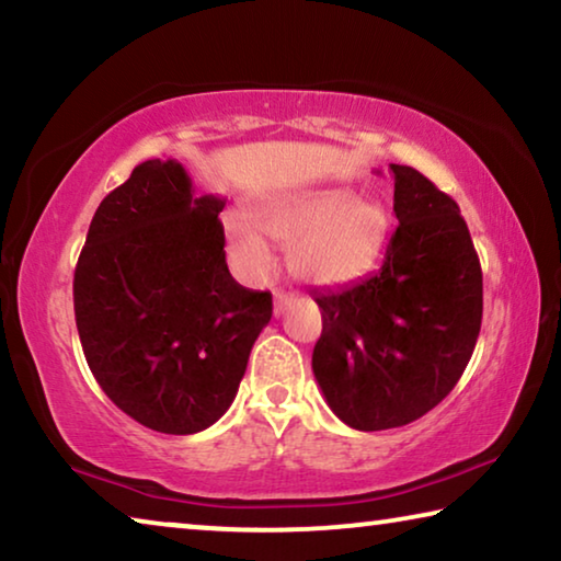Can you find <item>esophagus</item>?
<instances>
[{
  "label": "esophagus",
  "instance_id": "1",
  "mask_svg": "<svg viewBox=\"0 0 561 561\" xmlns=\"http://www.w3.org/2000/svg\"><path fill=\"white\" fill-rule=\"evenodd\" d=\"M294 301V294L284 291V289H277L274 291V317H282L284 311L289 309V304Z\"/></svg>",
  "mask_w": 561,
  "mask_h": 561
}]
</instances>
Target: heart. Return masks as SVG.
Listing matches in <instances>:
<instances>
[{"label":"heart","mask_w":561,"mask_h":561,"mask_svg":"<svg viewBox=\"0 0 561 561\" xmlns=\"http://www.w3.org/2000/svg\"><path fill=\"white\" fill-rule=\"evenodd\" d=\"M274 242L289 247V270L311 284H346L374 270L388 234V215L371 197L346 190H291L272 195L254 210ZM232 250L252 274H267L272 250L257 227L227 217Z\"/></svg>","instance_id":"1"}]
</instances>
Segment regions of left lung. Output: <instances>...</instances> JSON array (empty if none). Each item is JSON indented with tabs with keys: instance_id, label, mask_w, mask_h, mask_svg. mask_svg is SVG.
Returning <instances> with one entry per match:
<instances>
[{
	"instance_id": "8db88e82",
	"label": "left lung",
	"mask_w": 561,
	"mask_h": 561,
	"mask_svg": "<svg viewBox=\"0 0 561 561\" xmlns=\"http://www.w3.org/2000/svg\"><path fill=\"white\" fill-rule=\"evenodd\" d=\"M391 170L398 227L381 270L311 291L321 309L311 368L331 411L366 433L401 428L438 405L482 324V270L458 203L415 168Z\"/></svg>"
}]
</instances>
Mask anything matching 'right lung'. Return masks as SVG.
<instances>
[{"instance_id":"add662e5","label":"right lung","mask_w":561,"mask_h":561,"mask_svg":"<svg viewBox=\"0 0 561 561\" xmlns=\"http://www.w3.org/2000/svg\"><path fill=\"white\" fill-rule=\"evenodd\" d=\"M222 207L195 197L178 160H146L103 197L76 264L91 374L150 431L193 435L220 421L272 319V294L227 270Z\"/></svg>"}]
</instances>
